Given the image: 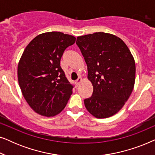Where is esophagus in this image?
<instances>
[{
	"mask_svg": "<svg viewBox=\"0 0 155 155\" xmlns=\"http://www.w3.org/2000/svg\"><path fill=\"white\" fill-rule=\"evenodd\" d=\"M82 78H78V79L77 80H76V84H77V85H79L80 82H82Z\"/></svg>",
	"mask_w": 155,
	"mask_h": 155,
	"instance_id": "1",
	"label": "esophagus"
}]
</instances>
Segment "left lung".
<instances>
[{
    "mask_svg": "<svg viewBox=\"0 0 155 155\" xmlns=\"http://www.w3.org/2000/svg\"><path fill=\"white\" fill-rule=\"evenodd\" d=\"M87 65L93 93L84 100L90 113L104 118L118 113L134 87L135 63L128 46L111 34L96 32L77 38Z\"/></svg>",
    "mask_w": 155,
    "mask_h": 155,
    "instance_id": "obj_1",
    "label": "left lung"
}]
</instances>
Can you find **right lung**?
<instances>
[{"label":"right lung","instance_id":"1","mask_svg":"<svg viewBox=\"0 0 155 155\" xmlns=\"http://www.w3.org/2000/svg\"><path fill=\"white\" fill-rule=\"evenodd\" d=\"M75 39L59 31L41 34L31 40L21 56L18 67L19 85L29 107L40 115H57L73 93L74 86L61 68V59Z\"/></svg>","mask_w":155,"mask_h":155}]
</instances>
